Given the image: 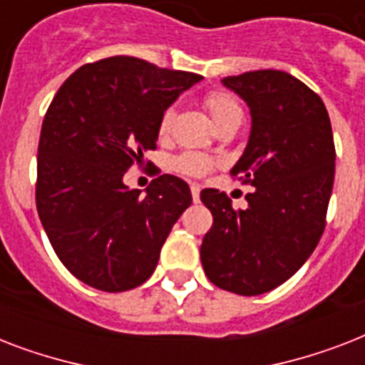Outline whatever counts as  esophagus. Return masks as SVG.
<instances>
[{"label":"esophagus","instance_id":"1","mask_svg":"<svg viewBox=\"0 0 365 365\" xmlns=\"http://www.w3.org/2000/svg\"><path fill=\"white\" fill-rule=\"evenodd\" d=\"M199 195H200V185H197V183H191V197H193L195 202H199Z\"/></svg>","mask_w":365,"mask_h":365}]
</instances>
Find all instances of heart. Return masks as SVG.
I'll list each match as a JSON object with an SVG mask.
<instances>
[{
  "label": "heart",
  "instance_id": "heart-1",
  "mask_svg": "<svg viewBox=\"0 0 365 365\" xmlns=\"http://www.w3.org/2000/svg\"><path fill=\"white\" fill-rule=\"evenodd\" d=\"M202 104H205L208 115L212 117V121L217 128L231 125V123H240V119H242V108L233 94L225 93V91H210L202 100ZM172 123H174V108H166L163 115L159 117V125H157V132H159L160 138H165L170 132ZM212 165L214 163L200 153H182L172 160L174 170L183 174V176L195 178L208 174Z\"/></svg>",
  "mask_w": 365,
  "mask_h": 365
}]
</instances>
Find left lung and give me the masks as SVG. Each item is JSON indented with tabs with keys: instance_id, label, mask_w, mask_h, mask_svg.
Returning <instances> with one entry per match:
<instances>
[{
	"instance_id": "obj_1",
	"label": "left lung",
	"mask_w": 365,
	"mask_h": 365,
	"mask_svg": "<svg viewBox=\"0 0 365 365\" xmlns=\"http://www.w3.org/2000/svg\"><path fill=\"white\" fill-rule=\"evenodd\" d=\"M223 85L252 113L248 145L231 176L255 189L244 210L217 189L200 191L214 217L200 261L217 288L259 295L295 274L322 237L335 176L334 132L322 98L286 71H246Z\"/></svg>"
}]
</instances>
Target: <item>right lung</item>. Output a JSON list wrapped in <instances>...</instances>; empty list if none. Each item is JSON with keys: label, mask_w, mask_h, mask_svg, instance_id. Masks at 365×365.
I'll return each mask as SVG.
<instances>
[{"label": "right lung", "mask_w": 365, "mask_h": 365, "mask_svg": "<svg viewBox=\"0 0 365 365\" xmlns=\"http://www.w3.org/2000/svg\"><path fill=\"white\" fill-rule=\"evenodd\" d=\"M200 79L110 56L81 66L54 94L37 148L36 205L58 259L81 282L125 292L153 274L191 191L157 172L142 197L123 176L157 148L163 111Z\"/></svg>", "instance_id": "obj_1"}]
</instances>
